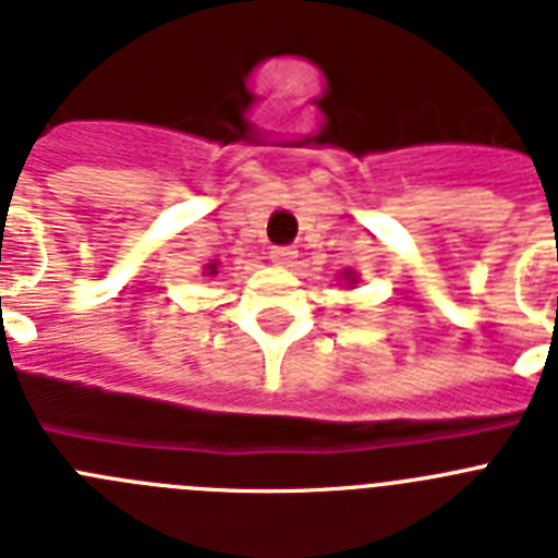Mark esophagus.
<instances>
[{
    "mask_svg": "<svg viewBox=\"0 0 558 558\" xmlns=\"http://www.w3.org/2000/svg\"><path fill=\"white\" fill-rule=\"evenodd\" d=\"M295 256H299V251H295L293 245H274V248H270V259H274L276 265H284V268H290V265L295 263Z\"/></svg>",
    "mask_w": 558,
    "mask_h": 558,
    "instance_id": "34e87169",
    "label": "esophagus"
}]
</instances>
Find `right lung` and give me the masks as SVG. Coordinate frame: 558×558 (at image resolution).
<instances>
[{
  "mask_svg": "<svg viewBox=\"0 0 558 558\" xmlns=\"http://www.w3.org/2000/svg\"><path fill=\"white\" fill-rule=\"evenodd\" d=\"M209 268H211V270H209V274H215V265H209Z\"/></svg>",
  "mask_w": 558,
  "mask_h": 558,
  "instance_id": "right-lung-1",
  "label": "right lung"
}]
</instances>
